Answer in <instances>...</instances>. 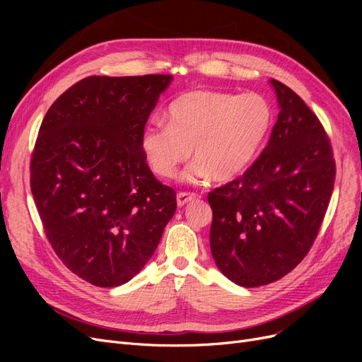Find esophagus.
<instances>
[{
	"label": "esophagus",
	"mask_w": 362,
	"mask_h": 362,
	"mask_svg": "<svg viewBox=\"0 0 362 362\" xmlns=\"http://www.w3.org/2000/svg\"><path fill=\"white\" fill-rule=\"evenodd\" d=\"M198 198H199V194H196V193L180 192V193L177 194V204H178V206H184L185 204H189V202H192V201H194V199H198Z\"/></svg>",
	"instance_id": "34e87169"
}]
</instances>
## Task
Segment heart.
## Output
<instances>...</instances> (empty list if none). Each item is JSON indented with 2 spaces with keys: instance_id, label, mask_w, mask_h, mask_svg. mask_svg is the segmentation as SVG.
Listing matches in <instances>:
<instances>
[{
  "instance_id": "obj_1",
  "label": "heart",
  "mask_w": 362,
  "mask_h": 362,
  "mask_svg": "<svg viewBox=\"0 0 362 362\" xmlns=\"http://www.w3.org/2000/svg\"><path fill=\"white\" fill-rule=\"evenodd\" d=\"M273 116L270 101L257 92L193 90L169 104L168 124L152 120L144 128L140 149L161 178H172L192 149L194 161L185 178L229 181L255 161Z\"/></svg>"
}]
</instances>
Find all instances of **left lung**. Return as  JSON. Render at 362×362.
<instances>
[{
  "label": "left lung",
  "instance_id": "left-lung-1",
  "mask_svg": "<svg viewBox=\"0 0 362 362\" xmlns=\"http://www.w3.org/2000/svg\"><path fill=\"white\" fill-rule=\"evenodd\" d=\"M281 112L267 146L250 168L208 193L211 254L242 287L286 276L308 254L335 182L331 140L302 98L272 80Z\"/></svg>",
  "mask_w": 362,
  "mask_h": 362
}]
</instances>
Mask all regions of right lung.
Listing matches in <instances>:
<instances>
[{"mask_svg":"<svg viewBox=\"0 0 362 362\" xmlns=\"http://www.w3.org/2000/svg\"><path fill=\"white\" fill-rule=\"evenodd\" d=\"M172 75L86 76L42 120L30 185L51 247L96 287L134 278L177 210L151 172L140 134Z\"/></svg>","mask_w":362,"mask_h":362,"instance_id":"right-lung-1","label":"right lung"}]
</instances>
